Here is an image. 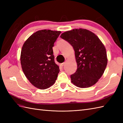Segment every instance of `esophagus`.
I'll return each mask as SVG.
<instances>
[{
    "label": "esophagus",
    "instance_id": "obj_1",
    "mask_svg": "<svg viewBox=\"0 0 123 123\" xmlns=\"http://www.w3.org/2000/svg\"><path fill=\"white\" fill-rule=\"evenodd\" d=\"M64 64H65V62H63V63H62L61 64H60V66L62 67H63L64 66Z\"/></svg>",
    "mask_w": 123,
    "mask_h": 123
}]
</instances>
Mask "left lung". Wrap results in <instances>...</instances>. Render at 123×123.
Segmentation results:
<instances>
[{
	"label": "left lung",
	"mask_w": 123,
	"mask_h": 123,
	"mask_svg": "<svg viewBox=\"0 0 123 123\" xmlns=\"http://www.w3.org/2000/svg\"><path fill=\"white\" fill-rule=\"evenodd\" d=\"M61 38L72 46L77 69L71 75V82L80 88L95 85L107 64L105 46L95 34L86 29H74L62 33Z\"/></svg>",
	"instance_id": "8db88e82"
}]
</instances>
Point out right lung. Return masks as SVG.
<instances>
[{"instance_id": "right-lung-1", "label": "right lung", "mask_w": 123, "mask_h": 123, "mask_svg": "<svg viewBox=\"0 0 123 123\" xmlns=\"http://www.w3.org/2000/svg\"><path fill=\"white\" fill-rule=\"evenodd\" d=\"M61 33L38 31L23 44L20 55L23 71L30 82L40 89L50 87L57 79L60 69L55 63L52 48Z\"/></svg>"}]
</instances>
